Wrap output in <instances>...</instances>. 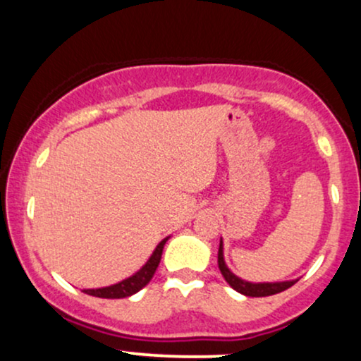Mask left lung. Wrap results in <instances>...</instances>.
Masks as SVG:
<instances>
[{"mask_svg": "<svg viewBox=\"0 0 361 361\" xmlns=\"http://www.w3.org/2000/svg\"><path fill=\"white\" fill-rule=\"evenodd\" d=\"M217 263H219V270H221L224 280L233 287L235 292L243 293L246 297H268V295H275V293L283 292L292 287L295 281H299V279L295 280H283V281H247L238 276L235 273L231 271V268L227 267L226 259H224V243L221 238V244H219V255H217Z\"/></svg>", "mask_w": 361, "mask_h": 361, "instance_id": "1", "label": "left lung"}]
</instances>
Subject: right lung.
I'll return each mask as SVG.
<instances>
[{
    "mask_svg": "<svg viewBox=\"0 0 361 361\" xmlns=\"http://www.w3.org/2000/svg\"><path fill=\"white\" fill-rule=\"evenodd\" d=\"M169 238H171V235H168V238H164L163 241L157 244L156 250L152 251V255L149 256L146 263H144L137 271L132 273L130 276H127V279L120 280L114 285H109V287L85 288L82 292L93 297H100V299H126V297H130L134 295V293H137L140 288L146 287L149 281H151L152 275L156 273L157 264H159L161 261V255H163L164 244L168 243Z\"/></svg>",
    "mask_w": 361,
    "mask_h": 361,
    "instance_id": "obj_1",
    "label": "right lung"
}]
</instances>
